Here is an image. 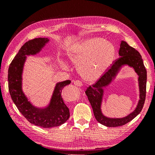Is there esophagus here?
Returning <instances> with one entry per match:
<instances>
[{
  "mask_svg": "<svg viewBox=\"0 0 155 155\" xmlns=\"http://www.w3.org/2000/svg\"><path fill=\"white\" fill-rule=\"evenodd\" d=\"M74 84L77 87H81L83 85V83L82 81H81L79 80H76L74 81Z\"/></svg>",
  "mask_w": 155,
  "mask_h": 155,
  "instance_id": "34e87169",
  "label": "esophagus"
}]
</instances>
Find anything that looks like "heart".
Wrapping results in <instances>:
<instances>
[{
    "label": "heart",
    "mask_w": 155,
    "mask_h": 155,
    "mask_svg": "<svg viewBox=\"0 0 155 155\" xmlns=\"http://www.w3.org/2000/svg\"><path fill=\"white\" fill-rule=\"evenodd\" d=\"M115 48L108 41L92 38L74 45L68 50V57L78 65L81 75L87 80L99 78L111 65Z\"/></svg>",
    "instance_id": "obj_1"
}]
</instances>
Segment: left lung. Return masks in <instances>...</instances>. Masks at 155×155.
Listing matches in <instances>:
<instances>
[{
    "label": "left lung",
    "mask_w": 155,
    "mask_h": 155,
    "mask_svg": "<svg viewBox=\"0 0 155 155\" xmlns=\"http://www.w3.org/2000/svg\"><path fill=\"white\" fill-rule=\"evenodd\" d=\"M119 55V58L114 60L109 68H107L106 71L100 76V77L95 81V83L93 84L92 86L90 85L87 87L85 91V94L91 105L95 119L102 125L110 127L124 125L133 120L142 111L146 100L147 73L141 55L137 50L129 46L125 41H123L120 43ZM123 64H128L133 67L139 75L140 100L136 110L128 116L121 119H110L103 116L100 109L103 87L110 82Z\"/></svg>",
    "instance_id": "left-lung-1"
}]
</instances>
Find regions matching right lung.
Returning <instances> with one entry per match:
<instances>
[{
	"label": "right lung",
	"instance_id": "add662e5",
	"mask_svg": "<svg viewBox=\"0 0 155 155\" xmlns=\"http://www.w3.org/2000/svg\"><path fill=\"white\" fill-rule=\"evenodd\" d=\"M48 41L47 38H37L25 43L11 61L8 70L9 91L14 104L30 123L44 128L60 126L70 117L69 108L61 97L64 87L71 83L70 80L57 84L50 105L45 109L32 106L21 91V72L26 55L36 54Z\"/></svg>",
	"mask_w": 155,
	"mask_h": 155
}]
</instances>
